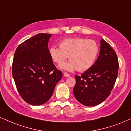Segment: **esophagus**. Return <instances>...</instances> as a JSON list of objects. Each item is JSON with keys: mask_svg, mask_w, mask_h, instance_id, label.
Segmentation results:
<instances>
[{"mask_svg": "<svg viewBox=\"0 0 131 131\" xmlns=\"http://www.w3.org/2000/svg\"><path fill=\"white\" fill-rule=\"evenodd\" d=\"M64 76L65 77H70V75L68 73H67V72H64Z\"/></svg>", "mask_w": 131, "mask_h": 131, "instance_id": "34e87169", "label": "esophagus"}]
</instances>
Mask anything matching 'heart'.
<instances>
[{"label":"heart","instance_id":"obj_1","mask_svg":"<svg viewBox=\"0 0 131 131\" xmlns=\"http://www.w3.org/2000/svg\"><path fill=\"white\" fill-rule=\"evenodd\" d=\"M99 46L96 41L84 38H67L59 43V48L52 46L50 54L54 62L61 64L69 56V62L60 65L62 69L82 72L88 70L96 61Z\"/></svg>","mask_w":131,"mask_h":131}]
</instances>
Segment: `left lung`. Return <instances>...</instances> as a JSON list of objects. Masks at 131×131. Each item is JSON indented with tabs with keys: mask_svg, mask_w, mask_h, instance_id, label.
Returning a JSON list of instances; mask_svg holds the SVG:
<instances>
[{
	"mask_svg": "<svg viewBox=\"0 0 131 131\" xmlns=\"http://www.w3.org/2000/svg\"><path fill=\"white\" fill-rule=\"evenodd\" d=\"M97 60L80 76L75 75L73 94L82 104L93 106L104 101L111 94L118 72L115 51L102 39Z\"/></svg>",
	"mask_w": 131,
	"mask_h": 131,
	"instance_id": "left-lung-1",
	"label": "left lung"
}]
</instances>
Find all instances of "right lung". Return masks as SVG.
<instances>
[{
    "instance_id": "add662e5",
    "label": "right lung",
    "mask_w": 131,
    "mask_h": 131,
    "mask_svg": "<svg viewBox=\"0 0 131 131\" xmlns=\"http://www.w3.org/2000/svg\"><path fill=\"white\" fill-rule=\"evenodd\" d=\"M50 37V34H38L21 43L14 53L13 77L20 96L30 104L46 103L62 77L48 50Z\"/></svg>"
}]
</instances>
